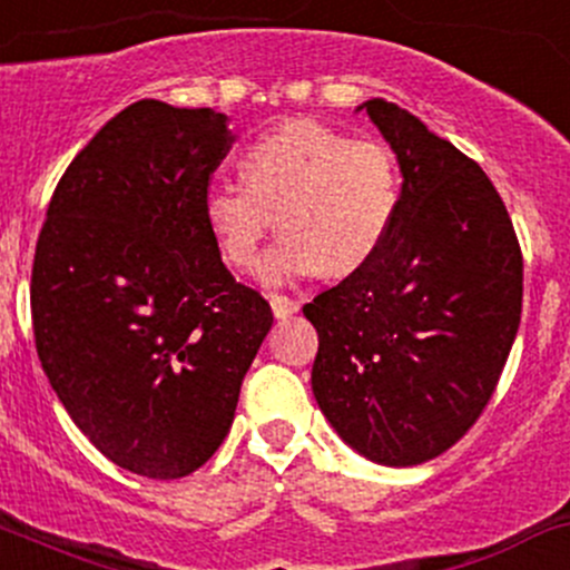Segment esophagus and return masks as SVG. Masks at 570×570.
Wrapping results in <instances>:
<instances>
[{"mask_svg":"<svg viewBox=\"0 0 570 570\" xmlns=\"http://www.w3.org/2000/svg\"><path fill=\"white\" fill-rule=\"evenodd\" d=\"M269 308H273L275 320H289V316L297 311V303L284 295H269Z\"/></svg>","mask_w":570,"mask_h":570,"instance_id":"esophagus-1","label":"esophagus"}]
</instances>
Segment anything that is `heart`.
<instances>
[{"mask_svg": "<svg viewBox=\"0 0 570 570\" xmlns=\"http://www.w3.org/2000/svg\"><path fill=\"white\" fill-rule=\"evenodd\" d=\"M245 183L209 185L202 213L220 256L254 269L275 218L281 237L259 265L267 286L325 269L352 275L391 237L401 213L399 160L382 141L289 119L250 141Z\"/></svg>", "mask_w": 570, "mask_h": 570, "instance_id": "heart-1", "label": "heart"}]
</instances>
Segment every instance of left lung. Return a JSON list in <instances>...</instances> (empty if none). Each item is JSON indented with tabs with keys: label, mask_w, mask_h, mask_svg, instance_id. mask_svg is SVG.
<instances>
[{
	"label": "left lung",
	"mask_w": 570,
	"mask_h": 570,
	"mask_svg": "<svg viewBox=\"0 0 570 570\" xmlns=\"http://www.w3.org/2000/svg\"><path fill=\"white\" fill-rule=\"evenodd\" d=\"M399 160L380 254L303 305L320 333L314 399L341 440L415 466L481 417L522 320V250L487 171L401 106L365 100Z\"/></svg>",
	"instance_id": "left-lung-1"
}]
</instances>
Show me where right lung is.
I'll list each match as a JSON object with an SVG mask.
<instances>
[{"label": "right lung", "mask_w": 570, "mask_h": 570, "mask_svg": "<svg viewBox=\"0 0 570 570\" xmlns=\"http://www.w3.org/2000/svg\"><path fill=\"white\" fill-rule=\"evenodd\" d=\"M226 122L130 104L65 169L35 248V346L53 393L106 459L155 481L218 451L273 325L202 213Z\"/></svg>", "instance_id": "obj_1"}]
</instances>
